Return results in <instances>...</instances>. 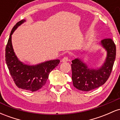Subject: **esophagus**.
I'll return each mask as SVG.
<instances>
[{"label":"esophagus","mask_w":120,"mask_h":120,"mask_svg":"<svg viewBox=\"0 0 120 120\" xmlns=\"http://www.w3.org/2000/svg\"><path fill=\"white\" fill-rule=\"evenodd\" d=\"M62 62H67L68 61V57H67V56H65V57H64V58H63V59L61 60Z\"/></svg>","instance_id":"34e87169"}]
</instances>
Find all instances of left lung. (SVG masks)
<instances>
[{
	"instance_id": "1",
	"label": "left lung",
	"mask_w": 120,
	"mask_h": 120,
	"mask_svg": "<svg viewBox=\"0 0 120 120\" xmlns=\"http://www.w3.org/2000/svg\"><path fill=\"white\" fill-rule=\"evenodd\" d=\"M100 44L107 52L105 62L100 68H89L79 59L71 61V79L73 86L78 90L84 91L94 90L102 86L109 77L116 58V45L111 38L101 40Z\"/></svg>"
}]
</instances>
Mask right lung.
<instances>
[{
    "label": "right lung",
    "instance_id": "1",
    "mask_svg": "<svg viewBox=\"0 0 120 120\" xmlns=\"http://www.w3.org/2000/svg\"><path fill=\"white\" fill-rule=\"evenodd\" d=\"M25 21L22 20L12 29L5 48V61L12 79L18 87L36 91L45 86L49 73L60 63V60H49L35 65L25 64L15 55L12 45V35L18 26Z\"/></svg>",
    "mask_w": 120,
    "mask_h": 120
}]
</instances>
